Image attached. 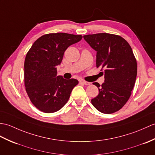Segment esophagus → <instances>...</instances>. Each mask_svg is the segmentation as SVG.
<instances>
[{"mask_svg": "<svg viewBox=\"0 0 155 155\" xmlns=\"http://www.w3.org/2000/svg\"><path fill=\"white\" fill-rule=\"evenodd\" d=\"M79 82H80L81 84H84V85H90V84H91V82H87V81H85L84 80H80V81H79Z\"/></svg>", "mask_w": 155, "mask_h": 155, "instance_id": "esophagus-1", "label": "esophagus"}]
</instances>
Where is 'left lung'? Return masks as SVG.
I'll return each mask as SVG.
<instances>
[{"label": "left lung", "mask_w": 155, "mask_h": 155, "mask_svg": "<svg viewBox=\"0 0 155 155\" xmlns=\"http://www.w3.org/2000/svg\"><path fill=\"white\" fill-rule=\"evenodd\" d=\"M96 51V67L104 71V82H94L99 94L92 105L104 114L121 109L128 101L135 83L137 64L131 46L120 35L100 33L83 36Z\"/></svg>", "instance_id": "1"}]
</instances>
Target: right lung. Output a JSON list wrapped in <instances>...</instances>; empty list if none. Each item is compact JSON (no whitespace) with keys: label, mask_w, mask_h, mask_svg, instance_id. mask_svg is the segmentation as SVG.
Returning a JSON list of instances; mask_svg holds the SVG:
<instances>
[{"label":"right lung","mask_w":155,"mask_h":155,"mask_svg":"<svg viewBox=\"0 0 155 155\" xmlns=\"http://www.w3.org/2000/svg\"><path fill=\"white\" fill-rule=\"evenodd\" d=\"M81 35L48 34L39 38L26 54L24 85L30 101L38 110L53 113L65 105L77 79L57 76V66L68 47L81 41Z\"/></svg>","instance_id":"1"}]
</instances>
